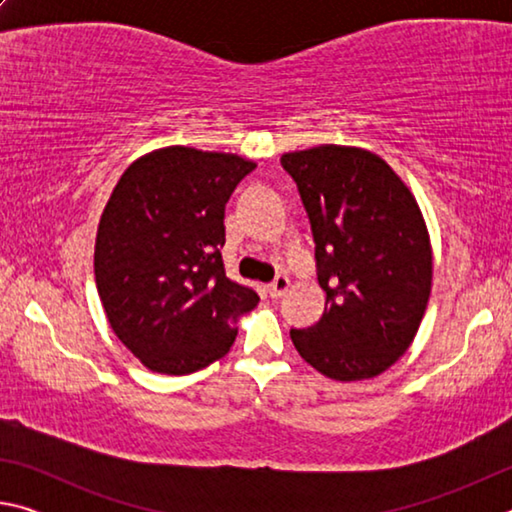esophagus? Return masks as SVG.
I'll list each match as a JSON object with an SVG mask.
<instances>
[{"label": "esophagus", "mask_w": 512, "mask_h": 512, "mask_svg": "<svg viewBox=\"0 0 512 512\" xmlns=\"http://www.w3.org/2000/svg\"><path fill=\"white\" fill-rule=\"evenodd\" d=\"M291 287V282H289V277L287 275H277L275 280L268 284V296H271L273 300H277V298H282L284 296V291H287Z\"/></svg>", "instance_id": "esophagus-1"}]
</instances>
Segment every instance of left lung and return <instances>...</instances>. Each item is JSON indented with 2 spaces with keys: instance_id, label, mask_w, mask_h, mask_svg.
<instances>
[{
  "instance_id": "1",
  "label": "left lung",
  "mask_w": 512,
  "mask_h": 512,
  "mask_svg": "<svg viewBox=\"0 0 512 512\" xmlns=\"http://www.w3.org/2000/svg\"><path fill=\"white\" fill-rule=\"evenodd\" d=\"M316 244L325 311L291 329L309 366L336 381L377 377L409 350L431 293L427 225L400 176L352 146L284 153Z\"/></svg>"
}]
</instances>
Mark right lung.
Here are the masks:
<instances>
[{
    "instance_id": "right-lung-1",
    "label": "right lung",
    "mask_w": 512,
    "mask_h": 512,
    "mask_svg": "<svg viewBox=\"0 0 512 512\" xmlns=\"http://www.w3.org/2000/svg\"><path fill=\"white\" fill-rule=\"evenodd\" d=\"M255 169L232 153L169 146L135 160L101 214L94 280L117 339L146 368L189 375L232 348L259 296L225 275L223 212Z\"/></svg>"
}]
</instances>
